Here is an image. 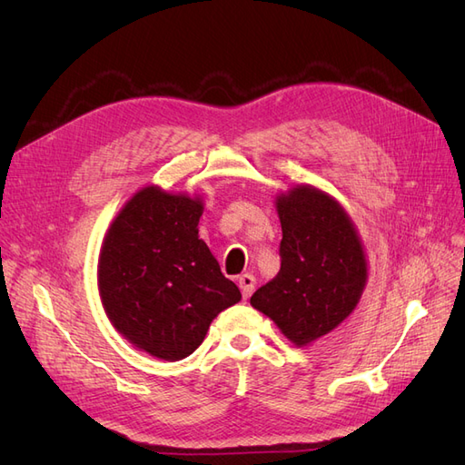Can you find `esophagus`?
Returning a JSON list of instances; mask_svg holds the SVG:
<instances>
[{
  "label": "esophagus",
  "instance_id": "34e87169",
  "mask_svg": "<svg viewBox=\"0 0 465 465\" xmlns=\"http://www.w3.org/2000/svg\"><path fill=\"white\" fill-rule=\"evenodd\" d=\"M238 285H241L242 297L250 299V294L254 292V287H256V277L252 275V273H244V275L238 277Z\"/></svg>",
  "mask_w": 465,
  "mask_h": 465
}]
</instances>
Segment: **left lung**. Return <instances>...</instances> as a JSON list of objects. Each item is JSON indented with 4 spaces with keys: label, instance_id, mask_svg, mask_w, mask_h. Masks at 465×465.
I'll return each mask as SVG.
<instances>
[{
    "label": "left lung",
    "instance_id": "obj_1",
    "mask_svg": "<svg viewBox=\"0 0 465 465\" xmlns=\"http://www.w3.org/2000/svg\"><path fill=\"white\" fill-rule=\"evenodd\" d=\"M277 213L281 270L250 304L302 347L355 311L367 283V260L355 224L328 193L297 186L279 195Z\"/></svg>",
    "mask_w": 465,
    "mask_h": 465
}]
</instances>
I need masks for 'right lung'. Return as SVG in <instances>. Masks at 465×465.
I'll list each match as a JSON object with an SVG mask.
<instances>
[{
    "instance_id": "right-lung-1",
    "label": "right lung",
    "mask_w": 465,
    "mask_h": 465,
    "mask_svg": "<svg viewBox=\"0 0 465 465\" xmlns=\"http://www.w3.org/2000/svg\"><path fill=\"white\" fill-rule=\"evenodd\" d=\"M203 203L154 186L110 224L98 260L106 316L125 340L164 361L192 355L213 318L241 301L198 236Z\"/></svg>"
}]
</instances>
